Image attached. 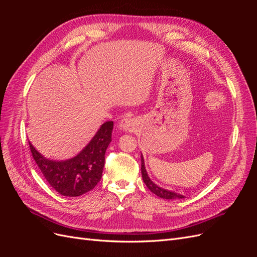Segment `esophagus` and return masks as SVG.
<instances>
[{"mask_svg": "<svg viewBox=\"0 0 257 257\" xmlns=\"http://www.w3.org/2000/svg\"><path fill=\"white\" fill-rule=\"evenodd\" d=\"M119 127L124 132H134L136 130V121L132 118H124L121 120Z\"/></svg>", "mask_w": 257, "mask_h": 257, "instance_id": "1", "label": "esophagus"}]
</instances>
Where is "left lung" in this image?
Segmentation results:
<instances>
[{
    "label": "left lung",
    "instance_id": "8db88e82",
    "mask_svg": "<svg viewBox=\"0 0 257 257\" xmlns=\"http://www.w3.org/2000/svg\"><path fill=\"white\" fill-rule=\"evenodd\" d=\"M142 175H143V180L145 182V184L147 185V188L149 189L152 193H154L155 195L163 198V199H182L184 198L183 195H181V194L179 193H176V192H173V191H169V190H165L161 188V186L155 184L151 179L149 178V176H148V173L146 170V167H145V160H144V157L142 155Z\"/></svg>",
    "mask_w": 257,
    "mask_h": 257
}]
</instances>
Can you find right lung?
Wrapping results in <instances>:
<instances>
[{
  "mask_svg": "<svg viewBox=\"0 0 257 257\" xmlns=\"http://www.w3.org/2000/svg\"><path fill=\"white\" fill-rule=\"evenodd\" d=\"M113 122L107 121L76 157L65 161L46 159L29 142L31 153L46 180L63 196L76 197L93 190L102 178L105 153L111 142Z\"/></svg>",
  "mask_w": 257,
  "mask_h": 257,
  "instance_id": "1",
  "label": "right lung"
}]
</instances>
